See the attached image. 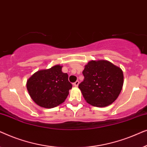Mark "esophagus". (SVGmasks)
<instances>
[{
	"instance_id": "esophagus-1",
	"label": "esophagus",
	"mask_w": 147,
	"mask_h": 147,
	"mask_svg": "<svg viewBox=\"0 0 147 147\" xmlns=\"http://www.w3.org/2000/svg\"><path fill=\"white\" fill-rule=\"evenodd\" d=\"M79 83H80L79 81H76L73 84V86H75V87H77V86H78V85H79Z\"/></svg>"
}]
</instances>
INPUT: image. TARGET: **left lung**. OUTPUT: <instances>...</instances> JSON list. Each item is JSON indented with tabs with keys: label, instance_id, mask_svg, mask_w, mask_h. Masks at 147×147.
I'll list each match as a JSON object with an SVG mask.
<instances>
[{
	"label": "left lung",
	"instance_id": "8db88e82",
	"mask_svg": "<svg viewBox=\"0 0 147 147\" xmlns=\"http://www.w3.org/2000/svg\"><path fill=\"white\" fill-rule=\"evenodd\" d=\"M82 74L84 80L78 88L88 104L105 107L117 99L124 82L119 67L106 60H92L85 65Z\"/></svg>",
	"mask_w": 147,
	"mask_h": 147
}]
</instances>
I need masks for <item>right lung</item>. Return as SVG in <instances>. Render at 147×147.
Wrapping results in <instances>:
<instances>
[{
    "label": "right lung",
    "mask_w": 147,
    "mask_h": 147,
    "mask_svg": "<svg viewBox=\"0 0 147 147\" xmlns=\"http://www.w3.org/2000/svg\"><path fill=\"white\" fill-rule=\"evenodd\" d=\"M56 65L47 69L35 72L27 82V88L32 100L43 108H51L63 103L72 85L68 75Z\"/></svg>",
    "instance_id": "right-lung-1"
}]
</instances>
